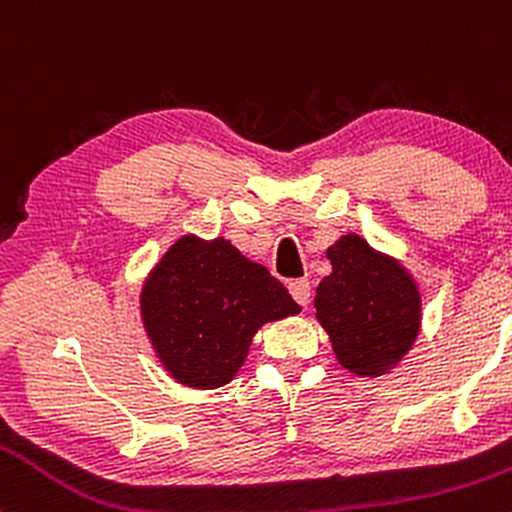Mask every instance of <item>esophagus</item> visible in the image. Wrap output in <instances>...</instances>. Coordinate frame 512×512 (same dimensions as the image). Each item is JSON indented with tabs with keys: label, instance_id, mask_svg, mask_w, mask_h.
Returning <instances> with one entry per match:
<instances>
[{
	"label": "esophagus",
	"instance_id": "1",
	"mask_svg": "<svg viewBox=\"0 0 512 512\" xmlns=\"http://www.w3.org/2000/svg\"><path fill=\"white\" fill-rule=\"evenodd\" d=\"M289 291H291L293 301H296L298 305H303V308L310 303V296H313V293H310V281H308V279H296V281H291Z\"/></svg>",
	"mask_w": 512,
	"mask_h": 512
}]
</instances>
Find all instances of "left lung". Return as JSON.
Segmentation results:
<instances>
[{
    "mask_svg": "<svg viewBox=\"0 0 512 512\" xmlns=\"http://www.w3.org/2000/svg\"><path fill=\"white\" fill-rule=\"evenodd\" d=\"M332 274L315 293V317L339 366L361 378L390 373L421 330V291L395 257L383 255L356 233L327 250Z\"/></svg>",
    "mask_w": 512,
    "mask_h": 512,
    "instance_id": "left-lung-1",
    "label": "left lung"
}]
</instances>
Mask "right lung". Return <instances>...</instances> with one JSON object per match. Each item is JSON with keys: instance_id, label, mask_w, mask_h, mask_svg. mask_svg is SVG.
<instances>
[{"instance_id": "1", "label": "right lung", "mask_w": 512, "mask_h": 512, "mask_svg": "<svg viewBox=\"0 0 512 512\" xmlns=\"http://www.w3.org/2000/svg\"><path fill=\"white\" fill-rule=\"evenodd\" d=\"M139 305L161 366L195 390L231 383L264 322L301 313L284 284L231 240L192 233L151 269Z\"/></svg>"}]
</instances>
